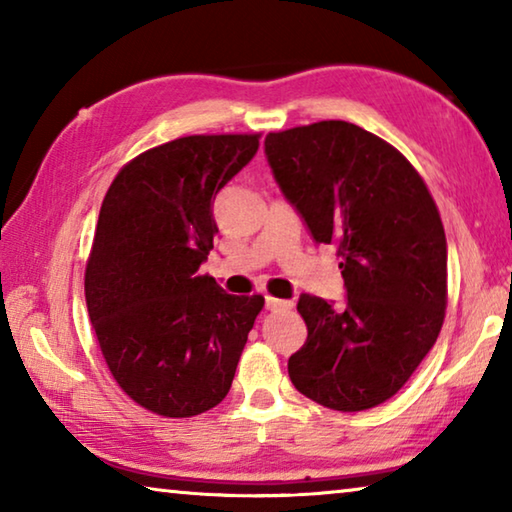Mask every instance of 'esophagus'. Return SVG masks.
Returning <instances> with one entry per match:
<instances>
[{
  "instance_id": "34e87169",
  "label": "esophagus",
  "mask_w": 512,
  "mask_h": 512,
  "mask_svg": "<svg viewBox=\"0 0 512 512\" xmlns=\"http://www.w3.org/2000/svg\"><path fill=\"white\" fill-rule=\"evenodd\" d=\"M291 307H293V302H289V300L266 296V309L268 311H282V309H291Z\"/></svg>"
}]
</instances>
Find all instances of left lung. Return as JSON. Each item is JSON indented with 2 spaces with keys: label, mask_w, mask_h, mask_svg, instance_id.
Here are the masks:
<instances>
[{
  "label": "left lung",
  "mask_w": 512,
  "mask_h": 512,
  "mask_svg": "<svg viewBox=\"0 0 512 512\" xmlns=\"http://www.w3.org/2000/svg\"><path fill=\"white\" fill-rule=\"evenodd\" d=\"M284 196L318 244L339 246L348 305L300 296L307 341L291 354L298 391L354 413L400 391L436 343L447 309V241L418 169L341 119L266 135Z\"/></svg>",
  "instance_id": "8db88e82"
}]
</instances>
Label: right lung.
<instances>
[{
    "label": "right lung",
    "instance_id": "add662e5",
    "mask_svg": "<svg viewBox=\"0 0 512 512\" xmlns=\"http://www.w3.org/2000/svg\"><path fill=\"white\" fill-rule=\"evenodd\" d=\"M259 133L187 135L126 162L103 198L85 302L121 391L162 418L223 402L264 296H230L198 268L219 228V189L253 160Z\"/></svg>",
    "mask_w": 512,
    "mask_h": 512
}]
</instances>
